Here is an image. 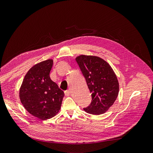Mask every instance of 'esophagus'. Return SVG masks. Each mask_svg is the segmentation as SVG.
I'll return each mask as SVG.
<instances>
[{"mask_svg": "<svg viewBox=\"0 0 153 153\" xmlns=\"http://www.w3.org/2000/svg\"><path fill=\"white\" fill-rule=\"evenodd\" d=\"M64 93H65V95L66 96H68L70 95V91H69V90H66V91H65Z\"/></svg>", "mask_w": 153, "mask_h": 153, "instance_id": "obj_1", "label": "esophagus"}]
</instances>
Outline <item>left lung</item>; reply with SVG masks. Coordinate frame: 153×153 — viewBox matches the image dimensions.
<instances>
[{
  "mask_svg": "<svg viewBox=\"0 0 153 153\" xmlns=\"http://www.w3.org/2000/svg\"><path fill=\"white\" fill-rule=\"evenodd\" d=\"M76 61L85 79L91 93V102L84 108L91 114L100 115L105 113L117 98L119 83L114 71L102 58L93 55H81Z\"/></svg>",
  "mask_w": 153,
  "mask_h": 153,
  "instance_id": "obj_1",
  "label": "left lung"
}]
</instances>
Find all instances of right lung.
<instances>
[{
	"label": "right lung",
	"mask_w": 153,
	"mask_h": 153,
	"mask_svg": "<svg viewBox=\"0 0 153 153\" xmlns=\"http://www.w3.org/2000/svg\"><path fill=\"white\" fill-rule=\"evenodd\" d=\"M53 64V59H48L33 66L26 74L19 90L24 108L43 120L59 112L64 96V92L50 78Z\"/></svg>",
	"instance_id": "add662e5"
}]
</instances>
